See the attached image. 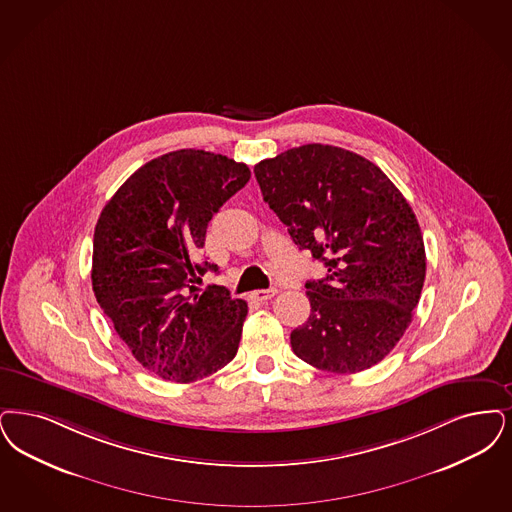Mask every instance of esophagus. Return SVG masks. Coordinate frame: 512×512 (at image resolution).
<instances>
[{
    "instance_id": "obj_1",
    "label": "esophagus",
    "mask_w": 512,
    "mask_h": 512,
    "mask_svg": "<svg viewBox=\"0 0 512 512\" xmlns=\"http://www.w3.org/2000/svg\"><path fill=\"white\" fill-rule=\"evenodd\" d=\"M276 293H278V289H276V287H268V289H257V291H253V293H251V299H253V301H261V303H263V301L272 299Z\"/></svg>"
}]
</instances>
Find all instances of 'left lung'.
Instances as JSON below:
<instances>
[{"mask_svg":"<svg viewBox=\"0 0 512 512\" xmlns=\"http://www.w3.org/2000/svg\"><path fill=\"white\" fill-rule=\"evenodd\" d=\"M268 207L328 274L307 282L310 316L291 348L310 366L379 364L413 318L427 272L421 228L402 192L366 158L303 144L255 165Z\"/></svg>","mask_w":512,"mask_h":512,"instance_id":"1","label":"left lung"}]
</instances>
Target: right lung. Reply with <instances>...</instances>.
<instances>
[{
    "label": "right lung",
    "instance_id": "add662e5",
    "mask_svg": "<svg viewBox=\"0 0 512 512\" xmlns=\"http://www.w3.org/2000/svg\"><path fill=\"white\" fill-rule=\"evenodd\" d=\"M251 171L221 154L184 148L139 167L104 205L95 226L91 282L104 314L139 364L190 383L236 356L247 303L225 287L194 286L211 217Z\"/></svg>",
    "mask_w": 512,
    "mask_h": 512
}]
</instances>
